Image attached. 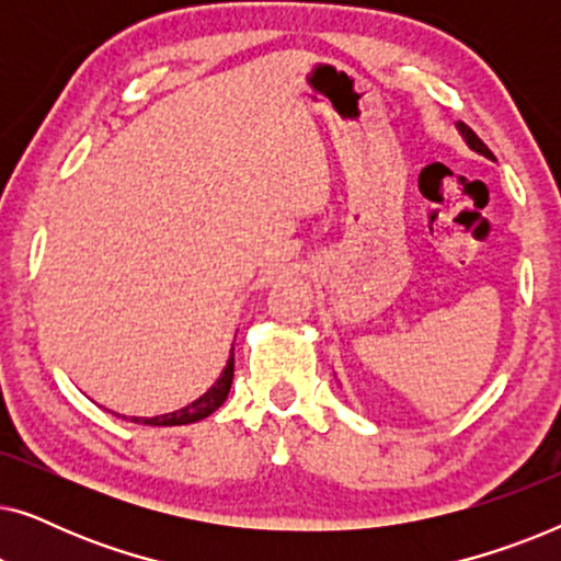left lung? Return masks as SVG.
Returning <instances> with one entry per match:
<instances>
[{
  "mask_svg": "<svg viewBox=\"0 0 561 561\" xmlns=\"http://www.w3.org/2000/svg\"><path fill=\"white\" fill-rule=\"evenodd\" d=\"M457 127H459V133H462V135H465V140H467V145H470V148H472V150H478V152H480V156H485V158H493V152H490V150H488V145H485V142H482V140H480V137H478V135H474V133H472V129L465 125V122H459V125H457Z\"/></svg>",
  "mask_w": 561,
  "mask_h": 561,
  "instance_id": "left-lung-1",
  "label": "left lung"
}]
</instances>
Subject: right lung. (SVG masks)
<instances>
[{
    "instance_id": "add662e5",
    "label": "right lung",
    "mask_w": 561,
    "mask_h": 561,
    "mask_svg": "<svg viewBox=\"0 0 561 561\" xmlns=\"http://www.w3.org/2000/svg\"><path fill=\"white\" fill-rule=\"evenodd\" d=\"M232 378H234V352L229 357V363L225 367V373L219 375V380L206 390V393L194 401L186 409L173 411V413H163V416H152V419H129L135 424H148V426H181V424H194V421H202L206 416H211L214 411L219 409L221 403L227 401L229 388H232Z\"/></svg>"
}]
</instances>
